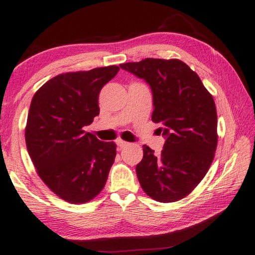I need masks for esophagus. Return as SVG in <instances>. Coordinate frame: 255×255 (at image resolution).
Instances as JSON below:
<instances>
[{
	"instance_id": "obj_1",
	"label": "esophagus",
	"mask_w": 255,
	"mask_h": 255,
	"mask_svg": "<svg viewBox=\"0 0 255 255\" xmlns=\"http://www.w3.org/2000/svg\"><path fill=\"white\" fill-rule=\"evenodd\" d=\"M117 145H118V147H120V148H124V147L128 146L129 143L125 142V140H123V139H118V140H117Z\"/></svg>"
}]
</instances>
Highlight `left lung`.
I'll return each mask as SVG.
<instances>
[{"instance_id":"obj_1","label":"left lung","mask_w":255,"mask_h":255,"mask_svg":"<svg viewBox=\"0 0 255 255\" xmlns=\"http://www.w3.org/2000/svg\"><path fill=\"white\" fill-rule=\"evenodd\" d=\"M152 88V121L167 136L161 154L143 145L137 178L149 197L162 203L184 199L207 175L218 132L215 100L200 77L178 59L147 58L120 64Z\"/></svg>"}]
</instances>
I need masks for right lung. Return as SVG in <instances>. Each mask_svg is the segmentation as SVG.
Listing matches in <instances>:
<instances>
[{
    "instance_id": "1",
    "label": "right lung",
    "mask_w": 255,
    "mask_h": 255,
    "mask_svg": "<svg viewBox=\"0 0 255 255\" xmlns=\"http://www.w3.org/2000/svg\"><path fill=\"white\" fill-rule=\"evenodd\" d=\"M118 66L66 72L35 93L28 112L25 138L36 172L60 199L87 203L106 186L117 145L102 142L84 127L100 113L102 87Z\"/></svg>"
}]
</instances>
